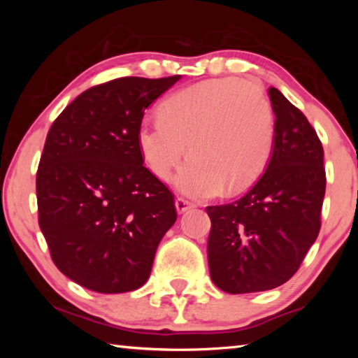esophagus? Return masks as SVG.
<instances>
[{"label":"esophagus","instance_id":"esophagus-1","mask_svg":"<svg viewBox=\"0 0 358 358\" xmlns=\"http://www.w3.org/2000/svg\"><path fill=\"white\" fill-rule=\"evenodd\" d=\"M192 207H194V203L187 202L186 199H183V197L175 199V208H177V211H178L180 215L185 213V211H187V210H191Z\"/></svg>","mask_w":358,"mask_h":358}]
</instances>
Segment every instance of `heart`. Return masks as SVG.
<instances>
[{
    "label": "heart",
    "instance_id": "b5f03b06",
    "mask_svg": "<svg viewBox=\"0 0 358 358\" xmlns=\"http://www.w3.org/2000/svg\"><path fill=\"white\" fill-rule=\"evenodd\" d=\"M275 115L259 85L237 77L211 78L180 90L162 102L161 117L145 118L137 143L156 177L167 180L185 156L192 155L175 178L191 197L238 192L268 162Z\"/></svg>",
    "mask_w": 358,
    "mask_h": 358
}]
</instances>
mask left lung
<instances>
[{"label":"left lung","instance_id":"obj_1","mask_svg":"<svg viewBox=\"0 0 358 358\" xmlns=\"http://www.w3.org/2000/svg\"><path fill=\"white\" fill-rule=\"evenodd\" d=\"M275 138L268 164L243 197L207 207L210 276L227 294L281 286L299 270L320 230L324 148L299 108L271 87Z\"/></svg>","mask_w":358,"mask_h":358}]
</instances>
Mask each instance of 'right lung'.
Listing matches in <instances>:
<instances>
[{
	"mask_svg": "<svg viewBox=\"0 0 358 358\" xmlns=\"http://www.w3.org/2000/svg\"><path fill=\"white\" fill-rule=\"evenodd\" d=\"M178 78L96 85L47 134L36 175L39 227L58 270L94 292L142 287L177 221L173 194L143 166L137 131L145 108Z\"/></svg>",
	"mask_w": 358,
	"mask_h": 358,
	"instance_id": "obj_1",
	"label": "right lung"
}]
</instances>
